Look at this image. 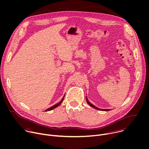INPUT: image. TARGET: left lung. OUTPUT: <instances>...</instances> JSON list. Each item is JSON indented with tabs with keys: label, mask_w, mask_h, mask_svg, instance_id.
<instances>
[{
	"label": "left lung",
	"mask_w": 149,
	"mask_h": 149,
	"mask_svg": "<svg viewBox=\"0 0 149 149\" xmlns=\"http://www.w3.org/2000/svg\"><path fill=\"white\" fill-rule=\"evenodd\" d=\"M86 102H87V103L91 106V107H92V108H95V109H97V110H100V111H110L109 109H100V108H97V107H96L95 105H92V104H91L90 103V102L88 101V98H87V97H86Z\"/></svg>",
	"instance_id": "8db88e82"
}]
</instances>
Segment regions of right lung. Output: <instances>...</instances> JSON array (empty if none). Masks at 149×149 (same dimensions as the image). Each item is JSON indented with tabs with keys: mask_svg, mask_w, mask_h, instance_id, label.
<instances>
[{
	"mask_svg": "<svg viewBox=\"0 0 149 149\" xmlns=\"http://www.w3.org/2000/svg\"><path fill=\"white\" fill-rule=\"evenodd\" d=\"M64 96H65V95L64 96V97H63V99L61 100V101H60V102H59L58 104H56V105H53V106H52V107H50V108H48L47 109H46V110H45V111H52V110H53V109H54V108H57V107H58L61 103H62V102L63 101V100H64Z\"/></svg>",
	"mask_w": 149,
	"mask_h": 149,
	"instance_id": "1",
	"label": "right lung"
}]
</instances>
